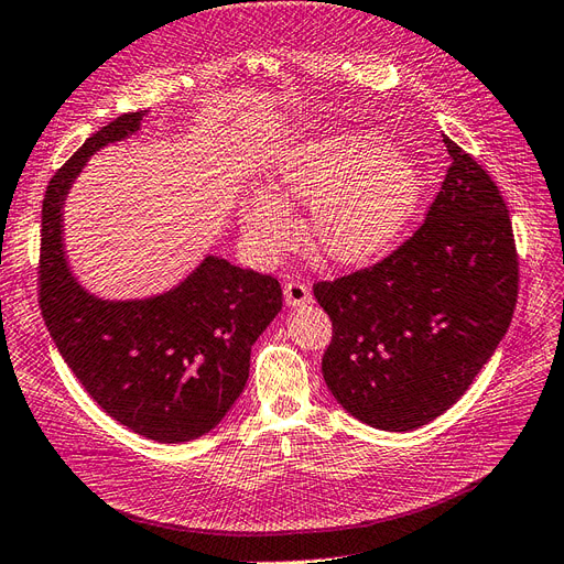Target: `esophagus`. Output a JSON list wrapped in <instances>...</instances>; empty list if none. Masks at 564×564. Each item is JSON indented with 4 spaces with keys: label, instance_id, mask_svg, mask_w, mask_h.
Instances as JSON below:
<instances>
[{
    "label": "esophagus",
    "instance_id": "34e87169",
    "mask_svg": "<svg viewBox=\"0 0 564 564\" xmlns=\"http://www.w3.org/2000/svg\"><path fill=\"white\" fill-rule=\"evenodd\" d=\"M284 301L286 305H292V308H301V305L311 303V286L305 282L289 280L284 284Z\"/></svg>",
    "mask_w": 564,
    "mask_h": 564
}]
</instances>
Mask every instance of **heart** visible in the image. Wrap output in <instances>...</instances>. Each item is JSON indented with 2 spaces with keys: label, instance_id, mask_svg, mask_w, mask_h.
<instances>
[{
  "label": "heart",
  "instance_id": "1",
  "mask_svg": "<svg viewBox=\"0 0 564 564\" xmlns=\"http://www.w3.org/2000/svg\"><path fill=\"white\" fill-rule=\"evenodd\" d=\"M275 191L311 204L308 237L317 253L352 265L398 240L416 209L421 178L412 162L373 135L336 133L282 155ZM279 196L259 191L242 207V230L263 256L282 251L296 232L294 212Z\"/></svg>",
  "mask_w": 564,
  "mask_h": 564
}]
</instances>
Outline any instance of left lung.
<instances>
[{
	"instance_id": "obj_1",
	"label": "left lung",
	"mask_w": 564,
	"mask_h": 564,
	"mask_svg": "<svg viewBox=\"0 0 564 564\" xmlns=\"http://www.w3.org/2000/svg\"><path fill=\"white\" fill-rule=\"evenodd\" d=\"M452 164L423 224L386 259L324 280L322 377L348 414L404 433L445 414L508 332L518 301L513 224L497 183L447 135Z\"/></svg>"
}]
</instances>
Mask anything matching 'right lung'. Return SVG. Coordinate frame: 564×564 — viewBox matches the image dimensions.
I'll use <instances>...</instances> for the list:
<instances>
[{
  "instance_id": "obj_1",
  "label": "right lung",
  "mask_w": 564,
  "mask_h": 564,
  "mask_svg": "<svg viewBox=\"0 0 564 564\" xmlns=\"http://www.w3.org/2000/svg\"><path fill=\"white\" fill-rule=\"evenodd\" d=\"M127 112L51 176L42 202L37 292L51 338L91 400L133 433L187 442L226 416L249 377L253 340L282 308L272 275L209 256L174 292L129 303L89 296L65 265L61 207L91 152L141 127Z\"/></svg>"
}]
</instances>
